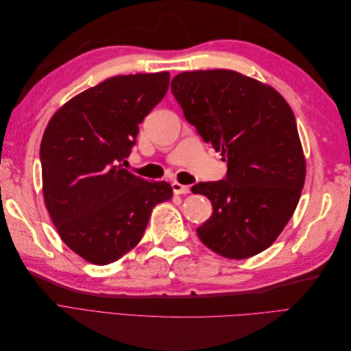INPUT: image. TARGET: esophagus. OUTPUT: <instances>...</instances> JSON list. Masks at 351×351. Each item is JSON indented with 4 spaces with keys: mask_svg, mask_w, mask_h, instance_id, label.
<instances>
[{
    "mask_svg": "<svg viewBox=\"0 0 351 351\" xmlns=\"http://www.w3.org/2000/svg\"><path fill=\"white\" fill-rule=\"evenodd\" d=\"M173 190L176 195H187L190 193V186H184V184H180V183H173Z\"/></svg>",
    "mask_w": 351,
    "mask_h": 351,
    "instance_id": "1",
    "label": "esophagus"
}]
</instances>
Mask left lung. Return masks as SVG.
I'll return each mask as SVG.
<instances>
[{"instance_id": "1", "label": "left lung", "mask_w": 351, "mask_h": 351, "mask_svg": "<svg viewBox=\"0 0 351 351\" xmlns=\"http://www.w3.org/2000/svg\"><path fill=\"white\" fill-rule=\"evenodd\" d=\"M171 92L186 120L227 161L224 180L192 187L212 204L199 239L228 259L268 249L294 214L306 177L290 105L268 84L232 70L180 73Z\"/></svg>"}]
</instances>
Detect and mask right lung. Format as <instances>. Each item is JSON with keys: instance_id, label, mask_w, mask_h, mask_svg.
I'll return each mask as SVG.
<instances>
[{"instance_id": "add662e5", "label": "right lung", "mask_w": 351, "mask_h": 351, "mask_svg": "<svg viewBox=\"0 0 351 351\" xmlns=\"http://www.w3.org/2000/svg\"><path fill=\"white\" fill-rule=\"evenodd\" d=\"M169 73L129 74L76 95L52 115L40 142L44 199L61 240L95 265L119 261L141 241L167 182L120 165L139 124L165 97Z\"/></svg>"}]
</instances>
